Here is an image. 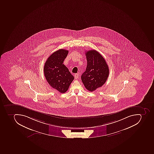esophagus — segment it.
Wrapping results in <instances>:
<instances>
[{
    "label": "esophagus",
    "mask_w": 154,
    "mask_h": 154,
    "mask_svg": "<svg viewBox=\"0 0 154 154\" xmlns=\"http://www.w3.org/2000/svg\"><path fill=\"white\" fill-rule=\"evenodd\" d=\"M74 77H75V79H78V78L79 77V74L78 73L74 74Z\"/></svg>",
    "instance_id": "esophagus-1"
}]
</instances>
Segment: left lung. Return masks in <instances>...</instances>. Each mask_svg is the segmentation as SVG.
Segmentation results:
<instances>
[{
	"label": "left lung",
	"mask_w": 154,
	"mask_h": 154,
	"mask_svg": "<svg viewBox=\"0 0 154 154\" xmlns=\"http://www.w3.org/2000/svg\"><path fill=\"white\" fill-rule=\"evenodd\" d=\"M87 64L81 79L85 87L93 92L105 84L109 75V69L104 57L95 50L85 53Z\"/></svg>",
	"instance_id": "left-lung-1"
}]
</instances>
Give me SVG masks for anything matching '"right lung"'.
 I'll return each mask as SVG.
<instances>
[{"mask_svg":"<svg viewBox=\"0 0 154 154\" xmlns=\"http://www.w3.org/2000/svg\"><path fill=\"white\" fill-rule=\"evenodd\" d=\"M68 52V50L63 49L54 52L48 57L44 68L45 77L48 83L61 93L67 92L74 79L63 63Z\"/></svg>","mask_w":154,"mask_h":154,"instance_id":"right-lung-1","label":"right lung"}]
</instances>
